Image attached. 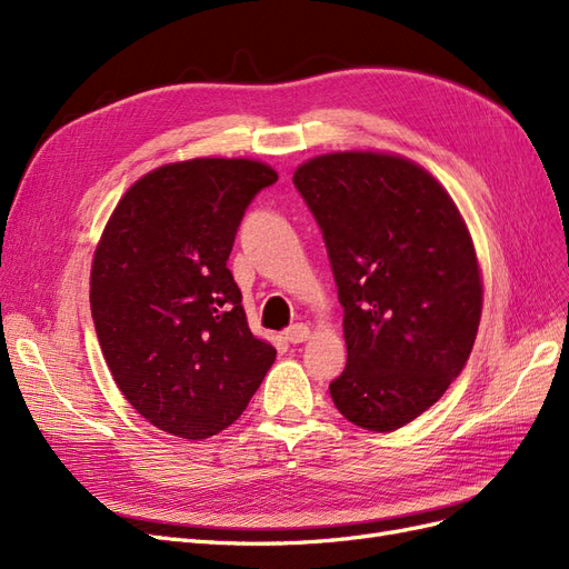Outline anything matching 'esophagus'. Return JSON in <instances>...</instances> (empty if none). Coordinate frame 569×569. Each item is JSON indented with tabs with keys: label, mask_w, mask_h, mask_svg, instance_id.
I'll use <instances>...</instances> for the list:
<instances>
[{
	"label": "esophagus",
	"mask_w": 569,
	"mask_h": 569,
	"mask_svg": "<svg viewBox=\"0 0 569 569\" xmlns=\"http://www.w3.org/2000/svg\"><path fill=\"white\" fill-rule=\"evenodd\" d=\"M308 337H311V330H308V325H303V322L291 325V327H287V330H284V339H287L289 343H301V341H306Z\"/></svg>",
	"instance_id": "obj_1"
}]
</instances>
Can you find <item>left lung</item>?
<instances>
[{"label":"left lung","mask_w":569,"mask_h":569,"mask_svg":"<svg viewBox=\"0 0 569 569\" xmlns=\"http://www.w3.org/2000/svg\"><path fill=\"white\" fill-rule=\"evenodd\" d=\"M343 308L337 410L393 432L435 406L468 363L481 318L472 237L425 168L380 151L322 153L297 168Z\"/></svg>","instance_id":"1"}]
</instances>
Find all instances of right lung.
I'll list each match as a JSON object with an SVG mask.
<instances>
[{
  "mask_svg": "<svg viewBox=\"0 0 569 569\" xmlns=\"http://www.w3.org/2000/svg\"><path fill=\"white\" fill-rule=\"evenodd\" d=\"M278 173L251 159L168 163L137 180L101 234L90 306L130 406L182 439H209L249 406L274 351L256 339L228 258L251 199Z\"/></svg>",
  "mask_w": 569,
  "mask_h": 569,
  "instance_id": "1",
  "label": "right lung"
}]
</instances>
